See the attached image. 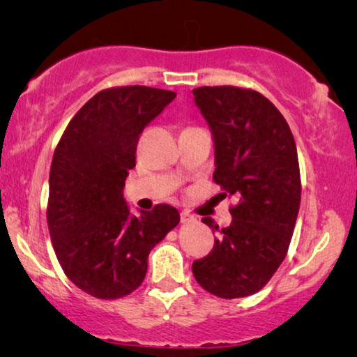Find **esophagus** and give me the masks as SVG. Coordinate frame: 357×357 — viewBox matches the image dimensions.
I'll use <instances>...</instances> for the list:
<instances>
[{
    "label": "esophagus",
    "instance_id": "esophagus-1",
    "mask_svg": "<svg viewBox=\"0 0 357 357\" xmlns=\"http://www.w3.org/2000/svg\"><path fill=\"white\" fill-rule=\"evenodd\" d=\"M180 221H182V224H190V222L195 221V218L190 213L183 211L182 214H180Z\"/></svg>",
    "mask_w": 357,
    "mask_h": 357
}]
</instances>
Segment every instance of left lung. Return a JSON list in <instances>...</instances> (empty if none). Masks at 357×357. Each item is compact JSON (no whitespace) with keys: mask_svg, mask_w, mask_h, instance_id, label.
Segmentation results:
<instances>
[{"mask_svg":"<svg viewBox=\"0 0 357 357\" xmlns=\"http://www.w3.org/2000/svg\"><path fill=\"white\" fill-rule=\"evenodd\" d=\"M214 141L213 178L238 198L231 226L208 257L193 261L198 284L222 299L255 294L284 260L301 204L296 141L281 112L260 92L232 86L193 89Z\"/></svg>","mask_w":357,"mask_h":357,"instance_id":"left-lung-1","label":"left lung"}]
</instances>
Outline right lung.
Masks as SVG:
<instances>
[{"label":"right lung","mask_w":357,"mask_h":357,"mask_svg":"<svg viewBox=\"0 0 357 357\" xmlns=\"http://www.w3.org/2000/svg\"><path fill=\"white\" fill-rule=\"evenodd\" d=\"M146 86L105 89L66 126L48 178L47 221L65 275L97 299H119L143 282L149 252L180 222L174 206L131 213L125 180L144 126L175 99Z\"/></svg>","instance_id":"obj_1"}]
</instances>
